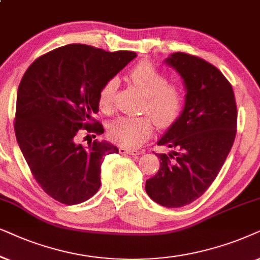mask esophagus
Returning <instances> with one entry per match:
<instances>
[{
    "mask_svg": "<svg viewBox=\"0 0 260 260\" xmlns=\"http://www.w3.org/2000/svg\"><path fill=\"white\" fill-rule=\"evenodd\" d=\"M119 151H120L121 154H129V155H133V157H138V155L143 153V152H141V151L129 150V148H126V147H120Z\"/></svg>",
    "mask_w": 260,
    "mask_h": 260,
    "instance_id": "1",
    "label": "esophagus"
}]
</instances>
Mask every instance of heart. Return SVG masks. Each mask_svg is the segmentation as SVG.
Masks as SVG:
<instances>
[{
	"label": "heart",
	"mask_w": 260,
	"mask_h": 260,
	"mask_svg": "<svg viewBox=\"0 0 260 260\" xmlns=\"http://www.w3.org/2000/svg\"><path fill=\"white\" fill-rule=\"evenodd\" d=\"M128 81L145 96L143 110L153 117L157 124L168 127L178 119L184 105V89L176 82H166L164 72L150 61H140L128 72ZM116 82L110 79L99 95L100 107L109 110L113 105ZM150 116H120L108 126V136L114 143L126 148L140 147L153 132L154 122Z\"/></svg>",
	"instance_id": "b5f03b06"
}]
</instances>
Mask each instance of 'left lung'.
<instances>
[{"mask_svg": "<svg viewBox=\"0 0 260 260\" xmlns=\"http://www.w3.org/2000/svg\"><path fill=\"white\" fill-rule=\"evenodd\" d=\"M165 63L182 77L185 102L158 140L172 151L157 154L160 168L145 189L158 205L179 208L202 196L216 178L233 146L238 114L233 88L214 65L183 52Z\"/></svg>", "mask_w": 260, "mask_h": 260, "instance_id": "obj_1", "label": "left lung"}]
</instances>
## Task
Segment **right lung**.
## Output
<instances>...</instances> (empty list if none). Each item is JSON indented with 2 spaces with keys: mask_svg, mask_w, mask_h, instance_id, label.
Instances as JSON below:
<instances>
[{
  "mask_svg": "<svg viewBox=\"0 0 260 260\" xmlns=\"http://www.w3.org/2000/svg\"><path fill=\"white\" fill-rule=\"evenodd\" d=\"M137 57L71 44L34 60L17 89L15 136L30 171L47 195L64 205L89 200L101 185V165L116 146L76 143L81 129L102 134L99 112L102 86Z\"/></svg>",
  "mask_w": 260,
  "mask_h": 260,
  "instance_id": "right-lung-1",
  "label": "right lung"
}]
</instances>
